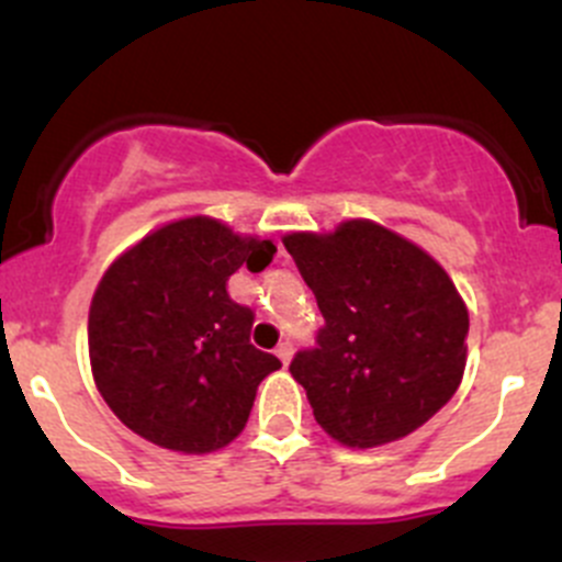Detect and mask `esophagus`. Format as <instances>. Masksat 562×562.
<instances>
[{
  "mask_svg": "<svg viewBox=\"0 0 562 562\" xmlns=\"http://www.w3.org/2000/svg\"><path fill=\"white\" fill-rule=\"evenodd\" d=\"M277 357L282 359V364H288L291 362V357H293V342H280V346H277Z\"/></svg>",
  "mask_w": 562,
  "mask_h": 562,
  "instance_id": "1",
  "label": "esophagus"
}]
</instances>
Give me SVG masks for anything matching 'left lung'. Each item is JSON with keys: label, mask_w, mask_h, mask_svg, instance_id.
<instances>
[{"label": "left lung", "mask_w": 562, "mask_h": 562, "mask_svg": "<svg viewBox=\"0 0 562 562\" xmlns=\"http://www.w3.org/2000/svg\"><path fill=\"white\" fill-rule=\"evenodd\" d=\"M282 244L324 315L315 346L291 362L318 426L348 448L417 431L464 375L470 315L442 266L364 220Z\"/></svg>", "instance_id": "1"}]
</instances>
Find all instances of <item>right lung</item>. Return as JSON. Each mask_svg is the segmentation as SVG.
<instances>
[{
    "mask_svg": "<svg viewBox=\"0 0 562 562\" xmlns=\"http://www.w3.org/2000/svg\"><path fill=\"white\" fill-rule=\"evenodd\" d=\"M274 252L192 216L109 266L87 337L98 392L123 426L178 453H211L241 434L258 384L282 362L249 342L255 313L233 302L227 280Z\"/></svg>",
    "mask_w": 562,
    "mask_h": 562,
    "instance_id": "1",
    "label": "right lung"
}]
</instances>
